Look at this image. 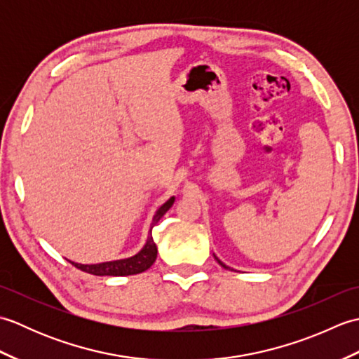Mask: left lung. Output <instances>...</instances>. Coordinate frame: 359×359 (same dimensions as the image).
Instances as JSON below:
<instances>
[{
  "label": "left lung",
  "instance_id": "1",
  "mask_svg": "<svg viewBox=\"0 0 359 359\" xmlns=\"http://www.w3.org/2000/svg\"><path fill=\"white\" fill-rule=\"evenodd\" d=\"M215 259H216V261H217V264H219V265H222V266H224V269H230V266H226V265H225L222 261H220V259H219L216 255H215Z\"/></svg>",
  "mask_w": 359,
  "mask_h": 359
}]
</instances>
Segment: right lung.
<instances>
[{
    "label": "right lung",
    "mask_w": 359,
    "mask_h": 359,
    "mask_svg": "<svg viewBox=\"0 0 359 359\" xmlns=\"http://www.w3.org/2000/svg\"><path fill=\"white\" fill-rule=\"evenodd\" d=\"M175 201V197H170L162 207H160L154 217H152L151 228L154 226L160 219L163 217L165 212L172 207V203ZM151 228L148 233L147 242L142 247L139 253H135L131 257H125V259H117V261H109V262H102V264H77L69 261L74 266H77L79 270L89 273V274H95V276H131V274H139L147 271L149 266L156 262L157 259V247L154 243V239H152L151 234Z\"/></svg>",
    "instance_id": "1"
}]
</instances>
